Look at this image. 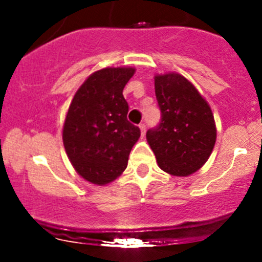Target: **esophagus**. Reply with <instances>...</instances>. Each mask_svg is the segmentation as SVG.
<instances>
[{
  "mask_svg": "<svg viewBox=\"0 0 262 262\" xmlns=\"http://www.w3.org/2000/svg\"><path fill=\"white\" fill-rule=\"evenodd\" d=\"M139 128H141V133H142V136L144 137V134H146V124H141V125H139Z\"/></svg>",
  "mask_w": 262,
  "mask_h": 262,
  "instance_id": "obj_1",
  "label": "esophagus"
}]
</instances>
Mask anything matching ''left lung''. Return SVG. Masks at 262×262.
Returning <instances> with one entry per match:
<instances>
[{
  "label": "left lung",
  "instance_id": "8db88e82",
  "mask_svg": "<svg viewBox=\"0 0 262 262\" xmlns=\"http://www.w3.org/2000/svg\"><path fill=\"white\" fill-rule=\"evenodd\" d=\"M161 120L148 129L147 141L163 171L189 176L212 153L216 130L209 105L194 84L179 73L155 77Z\"/></svg>",
  "mask_w": 262,
  "mask_h": 262
}]
</instances>
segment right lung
Masks as SVG:
<instances>
[{"label": "right lung", "instance_id": "right-lung-1", "mask_svg": "<svg viewBox=\"0 0 262 262\" xmlns=\"http://www.w3.org/2000/svg\"><path fill=\"white\" fill-rule=\"evenodd\" d=\"M134 68H104L92 73L76 92L63 126V144L73 167L84 180L104 185L126 168L141 137L128 121L123 96Z\"/></svg>", "mask_w": 262, "mask_h": 262}]
</instances>
